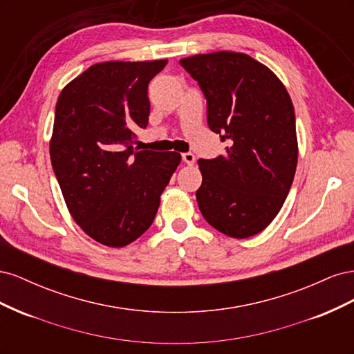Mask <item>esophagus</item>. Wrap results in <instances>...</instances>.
<instances>
[{"label": "esophagus", "instance_id": "obj_1", "mask_svg": "<svg viewBox=\"0 0 354 354\" xmlns=\"http://www.w3.org/2000/svg\"><path fill=\"white\" fill-rule=\"evenodd\" d=\"M181 158H183V160L187 164V165H194L195 164V155L194 153H190V152H186V153H183L181 155Z\"/></svg>", "mask_w": 354, "mask_h": 354}]
</instances>
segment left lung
Segmentation results:
<instances>
[{
  "instance_id": "8db88e82",
  "label": "left lung",
  "mask_w": 354,
  "mask_h": 354,
  "mask_svg": "<svg viewBox=\"0 0 354 354\" xmlns=\"http://www.w3.org/2000/svg\"><path fill=\"white\" fill-rule=\"evenodd\" d=\"M207 99L209 130L226 155L199 159V209L214 229L245 239L281 211L295 176V113L282 81L245 53L216 51L180 60Z\"/></svg>"
}]
</instances>
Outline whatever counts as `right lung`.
Returning <instances> with one entry per match:
<instances>
[{
    "mask_svg": "<svg viewBox=\"0 0 354 354\" xmlns=\"http://www.w3.org/2000/svg\"><path fill=\"white\" fill-rule=\"evenodd\" d=\"M167 60L95 63L62 90L50 158L78 226L111 248L134 242L151 227L160 194L181 156L137 151V128L151 112L147 85Z\"/></svg>",
    "mask_w": 354,
    "mask_h": 354,
    "instance_id": "add662e5",
    "label": "right lung"
}]
</instances>
